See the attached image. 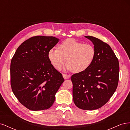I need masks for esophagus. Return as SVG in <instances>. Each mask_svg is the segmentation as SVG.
I'll return each instance as SVG.
<instances>
[{
    "label": "esophagus",
    "mask_w": 130,
    "mask_h": 130,
    "mask_svg": "<svg viewBox=\"0 0 130 130\" xmlns=\"http://www.w3.org/2000/svg\"><path fill=\"white\" fill-rule=\"evenodd\" d=\"M63 77L64 78V79H68V78H70V76L69 75H67V74H63Z\"/></svg>",
    "instance_id": "34e87169"
}]
</instances>
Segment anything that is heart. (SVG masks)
I'll use <instances>...</instances> for the list:
<instances>
[{
  "instance_id": "obj_1",
  "label": "heart",
  "mask_w": 130,
  "mask_h": 130,
  "mask_svg": "<svg viewBox=\"0 0 130 130\" xmlns=\"http://www.w3.org/2000/svg\"><path fill=\"white\" fill-rule=\"evenodd\" d=\"M51 63L60 69L67 61L65 69L81 73L88 69L95 56V49L90 44H84L73 38H68L58 45V49L52 48L48 52Z\"/></svg>"
}]
</instances>
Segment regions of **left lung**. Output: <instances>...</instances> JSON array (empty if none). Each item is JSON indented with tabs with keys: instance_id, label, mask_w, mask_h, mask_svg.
<instances>
[{
	"instance_id": "8db88e82",
	"label": "left lung",
	"mask_w": 130,
	"mask_h": 130,
	"mask_svg": "<svg viewBox=\"0 0 130 130\" xmlns=\"http://www.w3.org/2000/svg\"><path fill=\"white\" fill-rule=\"evenodd\" d=\"M91 41L95 56L89 67L72 76L75 104L85 110L96 109L104 106L113 95L119 81V64L108 44L93 36Z\"/></svg>"
}]
</instances>
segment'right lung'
Listing matches in <instances>:
<instances>
[{"instance_id": "right-lung-1", "label": "right lung", "mask_w": 130, "mask_h": 130, "mask_svg": "<svg viewBox=\"0 0 130 130\" xmlns=\"http://www.w3.org/2000/svg\"><path fill=\"white\" fill-rule=\"evenodd\" d=\"M58 41L53 36L31 37L19 45L11 60L12 90L19 101L32 111L49 108L64 82L48 55Z\"/></svg>"}]
</instances>
